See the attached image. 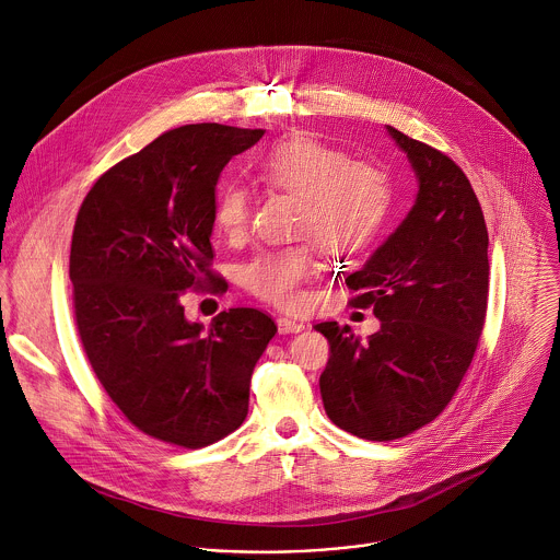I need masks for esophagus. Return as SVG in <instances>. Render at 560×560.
Masks as SVG:
<instances>
[{"label":"esophagus","instance_id":"1","mask_svg":"<svg viewBox=\"0 0 560 560\" xmlns=\"http://www.w3.org/2000/svg\"><path fill=\"white\" fill-rule=\"evenodd\" d=\"M277 328H279L281 335H296V332H301L305 326L299 324V322H294V318L279 316V318H277Z\"/></svg>","mask_w":560,"mask_h":560}]
</instances>
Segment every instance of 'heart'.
<instances>
[{
    "label": "heart",
    "mask_w": 560,
    "mask_h": 560,
    "mask_svg": "<svg viewBox=\"0 0 560 560\" xmlns=\"http://www.w3.org/2000/svg\"><path fill=\"white\" fill-rule=\"evenodd\" d=\"M257 179L296 197L294 234L307 242L259 253L242 270L246 290L292 310L314 275V248L343 257L363 250L383 228L389 208L387 175L368 162L310 132L288 135L253 159ZM253 199L244 184H225L214 201V225L225 236H242L250 223Z\"/></svg>",
    "instance_id": "obj_1"
}]
</instances>
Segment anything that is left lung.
Listing matches in <instances>:
<instances>
[{"label": "left lung", "mask_w": 560, "mask_h": 560, "mask_svg": "<svg viewBox=\"0 0 560 560\" xmlns=\"http://www.w3.org/2000/svg\"><path fill=\"white\" fill-rule=\"evenodd\" d=\"M408 154L419 190L398 228L346 277L352 305H374L378 332L316 324L330 341L318 378L326 415L368 441H394L434 421L465 376L488 310V228L469 179L436 148L385 126Z\"/></svg>", "instance_id": "1"}]
</instances>
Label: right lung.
<instances>
[{
  "mask_svg": "<svg viewBox=\"0 0 560 560\" xmlns=\"http://www.w3.org/2000/svg\"><path fill=\"white\" fill-rule=\"evenodd\" d=\"M264 130L190 124L124 159L79 208L70 281L86 357L113 404L143 434L206 447L248 417L250 378L277 332L255 307L188 322L182 296L223 279L214 250L221 171Z\"/></svg>",
  "mask_w": 560,
  "mask_h": 560,
  "instance_id": "obj_1",
  "label": "right lung"
}]
</instances>
